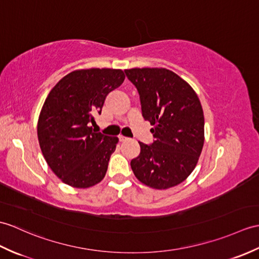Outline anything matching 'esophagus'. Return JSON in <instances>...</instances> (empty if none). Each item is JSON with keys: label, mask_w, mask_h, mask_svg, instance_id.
<instances>
[{"label": "esophagus", "mask_w": 259, "mask_h": 259, "mask_svg": "<svg viewBox=\"0 0 259 259\" xmlns=\"http://www.w3.org/2000/svg\"><path fill=\"white\" fill-rule=\"evenodd\" d=\"M119 140H120V142H124V141H127L129 139H128V138L123 137V136H119Z\"/></svg>", "instance_id": "1"}]
</instances>
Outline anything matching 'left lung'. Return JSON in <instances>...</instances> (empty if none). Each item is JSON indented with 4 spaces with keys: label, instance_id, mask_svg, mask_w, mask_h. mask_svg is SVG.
Listing matches in <instances>:
<instances>
[{
    "label": "left lung",
    "instance_id": "obj_1",
    "mask_svg": "<svg viewBox=\"0 0 259 259\" xmlns=\"http://www.w3.org/2000/svg\"><path fill=\"white\" fill-rule=\"evenodd\" d=\"M140 95L144 120L153 128L151 146L139 142L131 160L136 178L157 190L182 183L195 169L204 144V115L194 89L166 68L124 70Z\"/></svg>",
    "mask_w": 259,
    "mask_h": 259
}]
</instances>
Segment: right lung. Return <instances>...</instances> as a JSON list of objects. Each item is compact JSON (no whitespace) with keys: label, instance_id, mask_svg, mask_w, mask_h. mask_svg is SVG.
<instances>
[{"label":"right lung","instance_id":"1","mask_svg":"<svg viewBox=\"0 0 259 259\" xmlns=\"http://www.w3.org/2000/svg\"><path fill=\"white\" fill-rule=\"evenodd\" d=\"M124 77L121 69H78L48 94L38 117V142L47 164L65 184L87 189L105 178L119 140L95 132L90 124Z\"/></svg>","mask_w":259,"mask_h":259}]
</instances>
